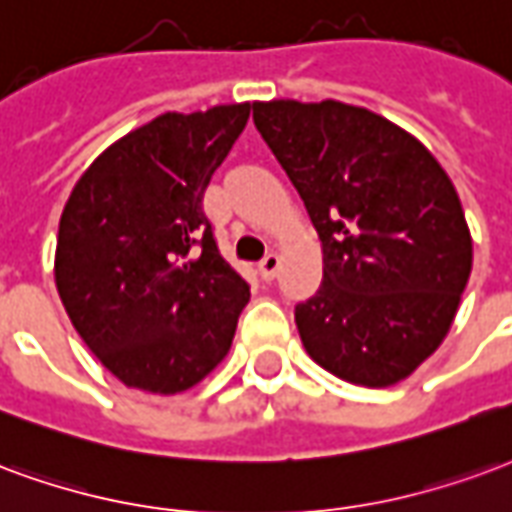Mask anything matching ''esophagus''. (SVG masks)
I'll use <instances>...</instances> for the list:
<instances>
[{
  "label": "esophagus",
  "instance_id": "obj_1",
  "mask_svg": "<svg viewBox=\"0 0 512 512\" xmlns=\"http://www.w3.org/2000/svg\"><path fill=\"white\" fill-rule=\"evenodd\" d=\"M278 270H281V256H278V253H267V256L259 261V272L264 281H272Z\"/></svg>",
  "mask_w": 512,
  "mask_h": 512
}]
</instances>
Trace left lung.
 Instances as JSON below:
<instances>
[{"label":"left lung","mask_w":512,"mask_h":512,"mask_svg":"<svg viewBox=\"0 0 512 512\" xmlns=\"http://www.w3.org/2000/svg\"><path fill=\"white\" fill-rule=\"evenodd\" d=\"M253 122L322 240V286L294 308L313 363L393 387L453 327L472 272L455 185L423 141L338 100H256Z\"/></svg>","instance_id":"1"}]
</instances>
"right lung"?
Returning <instances> with one entry per match:
<instances>
[{
  "label": "right lung",
  "mask_w": 512,
  "mask_h": 512,
  "mask_svg": "<svg viewBox=\"0 0 512 512\" xmlns=\"http://www.w3.org/2000/svg\"><path fill=\"white\" fill-rule=\"evenodd\" d=\"M251 103L166 111L89 163L59 218L54 281L119 382L177 395L229 354L251 289L212 240L201 196Z\"/></svg>",
  "instance_id": "add662e5"
}]
</instances>
